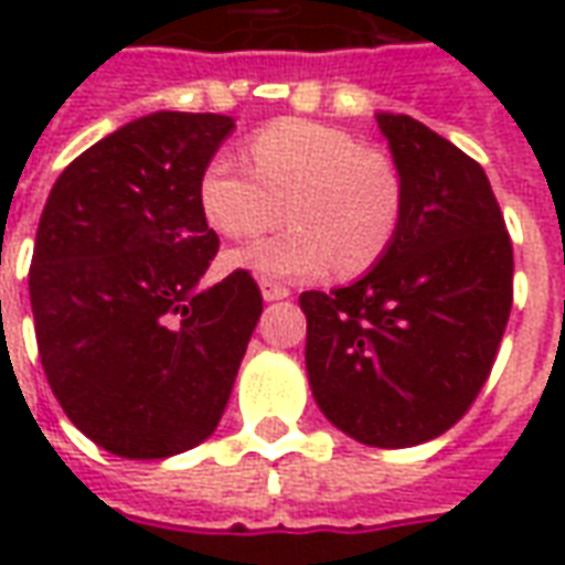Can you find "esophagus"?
Instances as JSON below:
<instances>
[{
	"mask_svg": "<svg viewBox=\"0 0 565 565\" xmlns=\"http://www.w3.org/2000/svg\"><path fill=\"white\" fill-rule=\"evenodd\" d=\"M259 290H263V299H266V302H278V299H287V296H290V290H287L284 284L269 281V278L259 281Z\"/></svg>",
	"mask_w": 565,
	"mask_h": 565,
	"instance_id": "esophagus-1",
	"label": "esophagus"
}]
</instances>
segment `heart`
Wrapping results in <instances>:
<instances>
[{"instance_id": "heart-1", "label": "heart", "mask_w": 565, "mask_h": 565, "mask_svg": "<svg viewBox=\"0 0 565 565\" xmlns=\"http://www.w3.org/2000/svg\"><path fill=\"white\" fill-rule=\"evenodd\" d=\"M247 162L221 153L199 178V209L214 233L254 238L287 205L290 226L242 247L230 266L266 278H318L339 266L363 275L391 250L403 221V178L387 153L339 127L275 120L247 141Z\"/></svg>"}]
</instances>
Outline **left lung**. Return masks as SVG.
Masks as SVG:
<instances>
[{"label":"left lung","instance_id":"left-lung-1","mask_svg":"<svg viewBox=\"0 0 565 565\" xmlns=\"http://www.w3.org/2000/svg\"><path fill=\"white\" fill-rule=\"evenodd\" d=\"M403 178L391 250L299 296L315 403L344 436L412 448L457 424L497 360L514 254L484 169L408 115H375Z\"/></svg>","mask_w":565,"mask_h":565}]
</instances>
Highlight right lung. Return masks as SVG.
<instances>
[{
  "instance_id": "obj_1",
  "label": "right lung",
  "mask_w": 565,
  "mask_h": 565,
  "mask_svg": "<svg viewBox=\"0 0 565 565\" xmlns=\"http://www.w3.org/2000/svg\"><path fill=\"white\" fill-rule=\"evenodd\" d=\"M233 129L226 115L139 117L68 162L42 211L30 302L44 375L117 457L205 441L263 315L245 269L199 287L217 254L199 178Z\"/></svg>"
}]
</instances>
